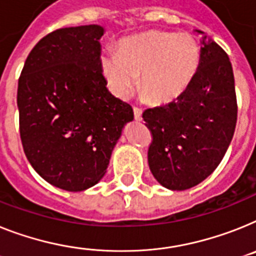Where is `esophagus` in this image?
Wrapping results in <instances>:
<instances>
[{"mask_svg": "<svg viewBox=\"0 0 256 256\" xmlns=\"http://www.w3.org/2000/svg\"><path fill=\"white\" fill-rule=\"evenodd\" d=\"M134 118L136 121L142 120V109L138 108V106H134Z\"/></svg>", "mask_w": 256, "mask_h": 256, "instance_id": "1", "label": "esophagus"}]
</instances>
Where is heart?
Segmentation results:
<instances>
[{"instance_id":"1","label":"heart","mask_w":256,"mask_h":256,"mask_svg":"<svg viewBox=\"0 0 256 256\" xmlns=\"http://www.w3.org/2000/svg\"><path fill=\"white\" fill-rule=\"evenodd\" d=\"M200 65V46L188 34L150 31L124 40L118 53L102 60L112 92L126 98L139 79L142 94L152 104L170 102L194 80Z\"/></svg>"}]
</instances>
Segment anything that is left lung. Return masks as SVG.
I'll return each instance as SVG.
<instances>
[{
    "label": "left lung",
    "mask_w": 256,
    "mask_h": 256,
    "mask_svg": "<svg viewBox=\"0 0 256 256\" xmlns=\"http://www.w3.org/2000/svg\"><path fill=\"white\" fill-rule=\"evenodd\" d=\"M200 65L176 102L143 113L151 132L148 165L170 190H188L218 168L237 124L234 75L226 52L207 36L200 38Z\"/></svg>",
    "instance_id": "left-lung-1"
}]
</instances>
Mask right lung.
I'll list each match as a JSON object with an SVG mask.
<instances>
[{
	"mask_svg": "<svg viewBox=\"0 0 256 256\" xmlns=\"http://www.w3.org/2000/svg\"><path fill=\"white\" fill-rule=\"evenodd\" d=\"M102 26L50 32L30 52L18 80L19 132L30 164L66 191L98 184L132 105L114 98L102 75Z\"/></svg>",
	"mask_w": 256,
	"mask_h": 256,
	"instance_id": "add662e5",
	"label": "right lung"
}]
</instances>
